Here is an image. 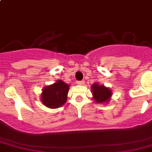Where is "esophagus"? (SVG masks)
Instances as JSON below:
<instances>
[{
    "instance_id": "esophagus-1",
    "label": "esophagus",
    "mask_w": 152,
    "mask_h": 152,
    "mask_svg": "<svg viewBox=\"0 0 152 152\" xmlns=\"http://www.w3.org/2000/svg\"><path fill=\"white\" fill-rule=\"evenodd\" d=\"M77 83L78 85H83L84 83V81H83V80L82 81H77Z\"/></svg>"
}]
</instances>
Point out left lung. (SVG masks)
<instances>
[{
  "instance_id": "8db88e82",
  "label": "left lung",
  "mask_w": 152,
  "mask_h": 152,
  "mask_svg": "<svg viewBox=\"0 0 152 152\" xmlns=\"http://www.w3.org/2000/svg\"><path fill=\"white\" fill-rule=\"evenodd\" d=\"M92 99L98 104L109 103L112 97L113 92L110 88L104 85H101L99 83H92L91 86Z\"/></svg>"
}]
</instances>
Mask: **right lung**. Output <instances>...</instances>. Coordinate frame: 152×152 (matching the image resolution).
I'll return each mask as SVG.
<instances>
[{
    "instance_id": "1",
    "label": "right lung",
    "mask_w": 152,
    "mask_h": 152,
    "mask_svg": "<svg viewBox=\"0 0 152 152\" xmlns=\"http://www.w3.org/2000/svg\"><path fill=\"white\" fill-rule=\"evenodd\" d=\"M69 89V84L61 80H57L53 84L43 88L40 100L47 107L51 109L59 108L66 104Z\"/></svg>"
}]
</instances>
